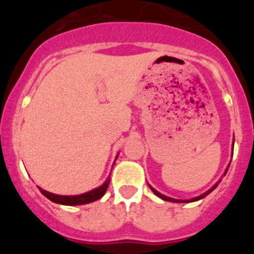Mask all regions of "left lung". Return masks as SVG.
<instances>
[{"mask_svg": "<svg viewBox=\"0 0 254 254\" xmlns=\"http://www.w3.org/2000/svg\"><path fill=\"white\" fill-rule=\"evenodd\" d=\"M232 148H234V145H232ZM230 167V166H229ZM227 170H229V168H226V171H225V173L224 175H226V172H227ZM219 183H220V181L217 182L216 184H215L214 187H212V188H210L209 190L207 191H205V193L204 194H201V195H199V196H196V198H193V199H190V200H179V199H173V198H170V196H166V195H163V194H161V193H158L157 190H156V189H153L152 187L150 186V184H148V187H150V189L151 190L153 191V193L156 194V195L158 196V198H161V199H163V200H167V201H173V203H190V201H196V200H200V199H203V198H205V196L207 195V194H210L211 193L212 190H214L215 188H216L217 186H219Z\"/></svg>", "mask_w": 254, "mask_h": 254, "instance_id": "obj_1", "label": "left lung"}]
</instances>
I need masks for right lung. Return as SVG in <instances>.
Returning a JSON list of instances; mask_svg holds the SVG:
<instances>
[{"label":"right lung","mask_w":254,"mask_h":254,"mask_svg":"<svg viewBox=\"0 0 254 254\" xmlns=\"http://www.w3.org/2000/svg\"><path fill=\"white\" fill-rule=\"evenodd\" d=\"M109 182H111V177H108L107 181L101 187H98V188L93 189L91 191H87V193L79 194V195H56V194L49 193V191L44 190L42 188L39 189L43 195L47 196L49 200L54 201V203L63 204V205H82V204H88L101 199L106 194L107 188L109 186Z\"/></svg>","instance_id":"obj_1"}]
</instances>
